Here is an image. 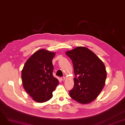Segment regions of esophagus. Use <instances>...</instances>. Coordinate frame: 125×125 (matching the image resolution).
<instances>
[{
	"label": "esophagus",
	"mask_w": 125,
	"mask_h": 125,
	"mask_svg": "<svg viewBox=\"0 0 125 125\" xmlns=\"http://www.w3.org/2000/svg\"><path fill=\"white\" fill-rule=\"evenodd\" d=\"M61 80H62V81H64V80H65V77H61Z\"/></svg>",
	"instance_id": "1"
}]
</instances>
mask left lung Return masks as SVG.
Listing matches in <instances>:
<instances>
[{"label":"left lung","mask_w":125,"mask_h":125,"mask_svg":"<svg viewBox=\"0 0 125 125\" xmlns=\"http://www.w3.org/2000/svg\"><path fill=\"white\" fill-rule=\"evenodd\" d=\"M65 53L72 60L76 77L73 78L74 86L70 91V97L81 104L92 103L105 84L107 71L104 63L85 47H77Z\"/></svg>","instance_id":"obj_1"}]
</instances>
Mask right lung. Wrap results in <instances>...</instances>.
<instances>
[{"instance_id": "obj_1", "label": "right lung", "mask_w": 125, "mask_h": 125, "mask_svg": "<svg viewBox=\"0 0 125 125\" xmlns=\"http://www.w3.org/2000/svg\"><path fill=\"white\" fill-rule=\"evenodd\" d=\"M55 52L45 49L37 50L25 62L21 71L24 89L34 101L45 103L52 97L59 84L53 77L52 60Z\"/></svg>"}]
</instances>
